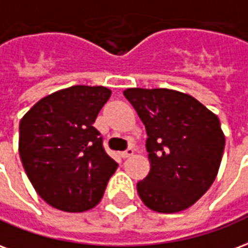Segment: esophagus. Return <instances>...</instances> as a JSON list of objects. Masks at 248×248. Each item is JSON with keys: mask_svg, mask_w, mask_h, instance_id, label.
I'll return each mask as SVG.
<instances>
[{"mask_svg": "<svg viewBox=\"0 0 248 248\" xmlns=\"http://www.w3.org/2000/svg\"><path fill=\"white\" fill-rule=\"evenodd\" d=\"M133 148H128V149H126L125 152H123L122 153V157L123 158H128V157H131L132 155H133Z\"/></svg>", "mask_w": 248, "mask_h": 248, "instance_id": "34e87169", "label": "esophagus"}]
</instances>
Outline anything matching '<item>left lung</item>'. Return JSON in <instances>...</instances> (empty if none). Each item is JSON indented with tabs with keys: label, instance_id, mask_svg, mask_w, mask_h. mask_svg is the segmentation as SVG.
I'll return each mask as SVG.
<instances>
[{
	"label": "left lung",
	"instance_id": "left-lung-1",
	"mask_svg": "<svg viewBox=\"0 0 248 248\" xmlns=\"http://www.w3.org/2000/svg\"><path fill=\"white\" fill-rule=\"evenodd\" d=\"M146 129L151 170L137 193L151 210L178 213L190 207L216 180L225 149L219 119L187 93L168 88H128Z\"/></svg>",
	"mask_w": 248,
	"mask_h": 248
}]
</instances>
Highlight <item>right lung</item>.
<instances>
[{"mask_svg": "<svg viewBox=\"0 0 248 248\" xmlns=\"http://www.w3.org/2000/svg\"><path fill=\"white\" fill-rule=\"evenodd\" d=\"M109 96L103 86L68 87L41 99L21 119L23 169L39 197L58 210L95 207L117 169L92 125Z\"/></svg>", "mask_w": 248, "mask_h": 248, "instance_id": "obj_1", "label": "right lung"}]
</instances>
